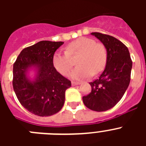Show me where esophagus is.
I'll use <instances>...</instances> for the list:
<instances>
[{
	"mask_svg": "<svg viewBox=\"0 0 146 146\" xmlns=\"http://www.w3.org/2000/svg\"><path fill=\"white\" fill-rule=\"evenodd\" d=\"M80 83L78 82H74V81H72V86H77V85H80Z\"/></svg>",
	"mask_w": 146,
	"mask_h": 146,
	"instance_id": "1",
	"label": "esophagus"
}]
</instances>
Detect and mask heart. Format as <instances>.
<instances>
[{
	"label": "heart",
	"instance_id": "obj_1",
	"mask_svg": "<svg viewBox=\"0 0 146 146\" xmlns=\"http://www.w3.org/2000/svg\"><path fill=\"white\" fill-rule=\"evenodd\" d=\"M80 54L77 60L78 66L72 71L69 77L73 80H80L98 74L103 70L107 62V51L102 44L88 37H80L69 44L67 51L58 50L52 58L55 69L66 75L73 66L71 56Z\"/></svg>",
	"mask_w": 146,
	"mask_h": 146
}]
</instances>
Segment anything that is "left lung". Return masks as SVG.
<instances>
[{
    "mask_svg": "<svg viewBox=\"0 0 146 146\" xmlns=\"http://www.w3.org/2000/svg\"><path fill=\"white\" fill-rule=\"evenodd\" d=\"M91 34L104 44L107 62L99 78L89 83L91 92L83 96L82 101L92 110L106 111L113 108L126 92L130 82L132 61L128 48L121 41L97 32Z\"/></svg>",
    "mask_w": 146,
    "mask_h": 146,
    "instance_id": "8db88e82",
    "label": "left lung"
}]
</instances>
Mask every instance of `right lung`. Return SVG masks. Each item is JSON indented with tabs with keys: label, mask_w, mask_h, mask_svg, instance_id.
Instances as JSON below:
<instances>
[{
	"label": "right lung",
	"mask_w": 146,
	"mask_h": 146,
	"mask_svg": "<svg viewBox=\"0 0 146 146\" xmlns=\"http://www.w3.org/2000/svg\"><path fill=\"white\" fill-rule=\"evenodd\" d=\"M63 42L41 41L23 49L13 66V88L20 104L38 116H50L61 110L71 81L52 64ZM34 72V77L30 72Z\"/></svg>",
	"instance_id": "add662e5"
}]
</instances>
